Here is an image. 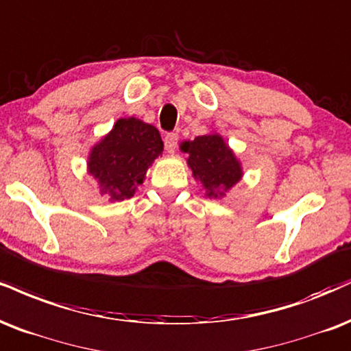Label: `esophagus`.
<instances>
[{
    "label": "esophagus",
    "mask_w": 351,
    "mask_h": 351,
    "mask_svg": "<svg viewBox=\"0 0 351 351\" xmlns=\"http://www.w3.org/2000/svg\"><path fill=\"white\" fill-rule=\"evenodd\" d=\"M176 145H178V135L176 134L165 135V150H167L168 154H175Z\"/></svg>",
    "instance_id": "34e87169"
}]
</instances>
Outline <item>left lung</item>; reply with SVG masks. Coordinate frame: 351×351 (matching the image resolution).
<instances>
[{"mask_svg":"<svg viewBox=\"0 0 351 351\" xmlns=\"http://www.w3.org/2000/svg\"><path fill=\"white\" fill-rule=\"evenodd\" d=\"M180 150L186 154L193 178L201 183L204 196L222 199L243 178L242 162L229 143L216 130L197 135L194 141H183Z\"/></svg>","mask_w":351,"mask_h":351,"instance_id":"obj_1","label":"left lung"}]
</instances>
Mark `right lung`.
Segmentation results:
<instances>
[{
  "mask_svg": "<svg viewBox=\"0 0 351 351\" xmlns=\"http://www.w3.org/2000/svg\"><path fill=\"white\" fill-rule=\"evenodd\" d=\"M163 152L158 129L137 117H121L91 147L86 170L109 202L132 197L145 181L147 170Z\"/></svg>",
  "mask_w": 351,
  "mask_h": 351,
  "instance_id": "add662e5",
  "label": "right lung"
}]
</instances>
